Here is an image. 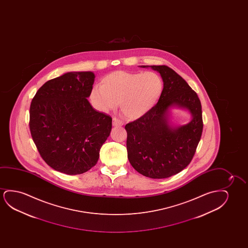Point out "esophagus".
I'll list each match as a JSON object with an SVG mask.
<instances>
[{
  "label": "esophagus",
  "instance_id": "esophagus-1",
  "mask_svg": "<svg viewBox=\"0 0 248 248\" xmlns=\"http://www.w3.org/2000/svg\"><path fill=\"white\" fill-rule=\"evenodd\" d=\"M123 122L119 119H117L115 117L112 118V126H122Z\"/></svg>",
  "mask_w": 248,
  "mask_h": 248
}]
</instances>
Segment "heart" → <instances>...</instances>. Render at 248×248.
Masks as SVG:
<instances>
[{"mask_svg": "<svg viewBox=\"0 0 248 248\" xmlns=\"http://www.w3.org/2000/svg\"><path fill=\"white\" fill-rule=\"evenodd\" d=\"M163 83L154 72L119 70L105 75L100 85L92 87L90 100L100 112L114 108L120 102V110L128 119H136L146 114L160 98Z\"/></svg>", "mask_w": 248, "mask_h": 248, "instance_id": "obj_1", "label": "heart"}]
</instances>
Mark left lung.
<instances>
[{"label":"left lung","instance_id":"obj_1","mask_svg":"<svg viewBox=\"0 0 248 248\" xmlns=\"http://www.w3.org/2000/svg\"><path fill=\"white\" fill-rule=\"evenodd\" d=\"M140 67L158 72L163 89L149 112L126 124L128 158L144 176L169 178L180 173L193 158L203 129L202 105L197 93L172 68L165 65ZM172 106L187 108L193 115L191 122L170 126L168 110Z\"/></svg>","mask_w":248,"mask_h":248}]
</instances>
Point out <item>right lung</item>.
<instances>
[{"label":"right lung","mask_w":248,"mask_h":248,"mask_svg":"<svg viewBox=\"0 0 248 248\" xmlns=\"http://www.w3.org/2000/svg\"><path fill=\"white\" fill-rule=\"evenodd\" d=\"M95 75L68 72L46 82L32 99L30 129L49 166L75 175L95 166L112 129V118L88 102Z\"/></svg>","instance_id":"right-lung-1"}]
</instances>
